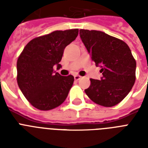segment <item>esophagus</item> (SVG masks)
<instances>
[{"mask_svg":"<svg viewBox=\"0 0 148 148\" xmlns=\"http://www.w3.org/2000/svg\"><path fill=\"white\" fill-rule=\"evenodd\" d=\"M81 78V76H80V75H77V74L74 75V80H76V81H79V80H80Z\"/></svg>","mask_w":148,"mask_h":148,"instance_id":"esophagus-1","label":"esophagus"}]
</instances>
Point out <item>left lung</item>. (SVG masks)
<instances>
[{
  "label": "left lung",
  "mask_w": 148,
  "mask_h": 148,
  "mask_svg": "<svg viewBox=\"0 0 148 148\" xmlns=\"http://www.w3.org/2000/svg\"><path fill=\"white\" fill-rule=\"evenodd\" d=\"M80 37L96 66H101V81L90 78L86 95L95 103L113 107L128 95L136 79V60L128 45L100 31L81 29Z\"/></svg>",
  "instance_id": "8db88e82"
}]
</instances>
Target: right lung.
<instances>
[{
	"mask_svg": "<svg viewBox=\"0 0 148 148\" xmlns=\"http://www.w3.org/2000/svg\"><path fill=\"white\" fill-rule=\"evenodd\" d=\"M78 29L55 31L32 39L24 47L17 62V81L31 105L40 110L57 108L67 98L74 78L53 71L64 48L76 39Z\"/></svg>",
	"mask_w": 148,
	"mask_h": 148,
	"instance_id": "1",
	"label": "right lung"
}]
</instances>
